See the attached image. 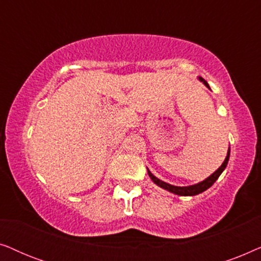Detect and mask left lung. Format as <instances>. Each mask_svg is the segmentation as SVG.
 I'll use <instances>...</instances> for the list:
<instances>
[{"label":"left lung","mask_w":261,"mask_h":261,"mask_svg":"<svg viewBox=\"0 0 261 261\" xmlns=\"http://www.w3.org/2000/svg\"><path fill=\"white\" fill-rule=\"evenodd\" d=\"M199 81H202L203 83H204L206 87L209 88L208 83H206V82L203 80L202 77H199ZM229 154H230V149H228V154L226 156V159H224V162H223L222 165H221L219 169H217L215 172L212 174V176L206 178L205 180H203V181H201V183H198V184H196V185H191V187H174V185L164 183V181L158 179V178L153 176V174L149 172L148 170H147V172H148V176L151 177V179L154 181L156 185H159L160 188L165 189V190H167V191L173 192V194L179 195V196H195V195L201 194V192H203V191H205L206 189H209L214 183H215V181L217 180V178L220 177V174L223 172L224 169H226V166H227V164H228V160H229Z\"/></svg>","instance_id":"obj_1"}]
</instances>
